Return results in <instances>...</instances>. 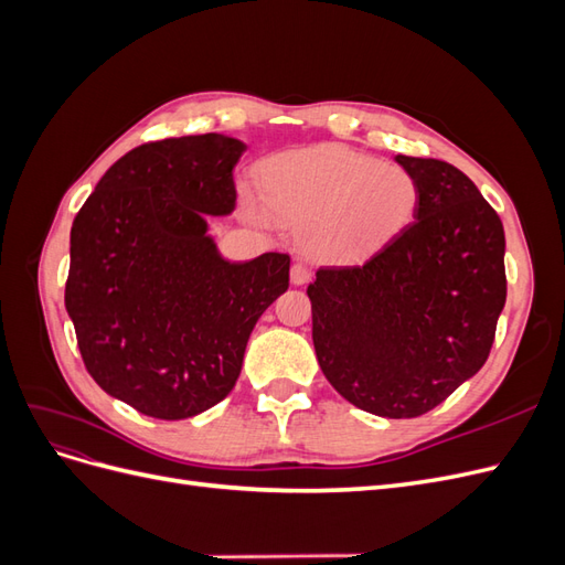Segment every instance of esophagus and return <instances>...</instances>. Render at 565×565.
Wrapping results in <instances>:
<instances>
[{
  "instance_id": "1",
  "label": "esophagus",
  "mask_w": 565,
  "mask_h": 565,
  "mask_svg": "<svg viewBox=\"0 0 565 565\" xmlns=\"http://www.w3.org/2000/svg\"><path fill=\"white\" fill-rule=\"evenodd\" d=\"M289 278H292L295 285H303V282H309L311 270H309V266H306V264L297 262V264L292 266V270H289Z\"/></svg>"
}]
</instances>
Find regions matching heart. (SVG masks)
I'll use <instances>...</instances> for the list:
<instances>
[{
    "instance_id": "b5f03b06",
    "label": "heart",
    "mask_w": 565,
    "mask_h": 565,
    "mask_svg": "<svg viewBox=\"0 0 565 565\" xmlns=\"http://www.w3.org/2000/svg\"><path fill=\"white\" fill-rule=\"evenodd\" d=\"M262 181L273 216L301 231L306 252L330 262L382 249L409 226L419 202L407 169L339 146L285 152L268 162ZM245 204L256 221L270 218L256 195Z\"/></svg>"
}]
</instances>
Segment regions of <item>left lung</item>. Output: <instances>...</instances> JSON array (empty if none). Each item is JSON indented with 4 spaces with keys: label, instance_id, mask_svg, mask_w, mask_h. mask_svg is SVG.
Listing matches in <instances>:
<instances>
[{
    "label": "left lung",
    "instance_id": "obj_1",
    "mask_svg": "<svg viewBox=\"0 0 565 565\" xmlns=\"http://www.w3.org/2000/svg\"><path fill=\"white\" fill-rule=\"evenodd\" d=\"M417 181L415 221L363 266L306 289L328 382L377 417L429 413L488 361L507 301L504 228L457 167L396 156Z\"/></svg>",
    "mask_w": 565,
    "mask_h": 565
}]
</instances>
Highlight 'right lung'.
<instances>
[{
	"label": "right lung",
	"instance_id": "obj_1",
	"mask_svg": "<svg viewBox=\"0 0 565 565\" xmlns=\"http://www.w3.org/2000/svg\"><path fill=\"white\" fill-rule=\"evenodd\" d=\"M247 146L224 134L143 143L119 158L71 231L65 309L94 382L156 419L233 391L256 320L289 287V256L228 262L207 216L235 210Z\"/></svg>",
	"mask_w": 565,
	"mask_h": 565
}]
</instances>
